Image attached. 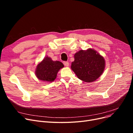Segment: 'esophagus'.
Returning a JSON list of instances; mask_svg holds the SVG:
<instances>
[{"label":"esophagus","mask_w":133,"mask_h":133,"mask_svg":"<svg viewBox=\"0 0 133 133\" xmlns=\"http://www.w3.org/2000/svg\"><path fill=\"white\" fill-rule=\"evenodd\" d=\"M63 64H64V65L66 67H68L69 66V62L67 61H64Z\"/></svg>","instance_id":"obj_1"}]
</instances>
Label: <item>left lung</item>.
<instances>
[{
	"mask_svg": "<svg viewBox=\"0 0 133 133\" xmlns=\"http://www.w3.org/2000/svg\"><path fill=\"white\" fill-rule=\"evenodd\" d=\"M104 58L95 51L89 48L75 54L71 68L79 79L89 82L99 78L104 71Z\"/></svg>",
	"mask_w": 133,
	"mask_h": 133,
	"instance_id": "left-lung-1",
	"label": "left lung"
}]
</instances>
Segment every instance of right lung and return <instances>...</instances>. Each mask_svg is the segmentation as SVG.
<instances>
[{
	"instance_id": "add662e5",
	"label": "right lung",
	"mask_w": 133,
	"mask_h": 133,
	"mask_svg": "<svg viewBox=\"0 0 133 133\" xmlns=\"http://www.w3.org/2000/svg\"><path fill=\"white\" fill-rule=\"evenodd\" d=\"M64 66L60 61H54L51 58L46 57L38 65L36 74L39 80L52 82L57 77L59 69Z\"/></svg>"
}]
</instances>
